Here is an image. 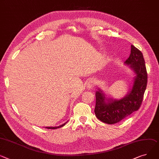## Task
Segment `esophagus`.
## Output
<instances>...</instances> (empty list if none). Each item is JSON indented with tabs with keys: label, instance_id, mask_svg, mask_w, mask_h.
I'll list each match as a JSON object with an SVG mask.
<instances>
[{
	"label": "esophagus",
	"instance_id": "34e87169",
	"mask_svg": "<svg viewBox=\"0 0 159 159\" xmlns=\"http://www.w3.org/2000/svg\"><path fill=\"white\" fill-rule=\"evenodd\" d=\"M95 86H96V83H95V82L94 80H91L89 81L88 84H87V86L89 88H94Z\"/></svg>",
	"mask_w": 159,
	"mask_h": 159
}]
</instances>
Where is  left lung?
Here are the masks:
<instances>
[{"label": "left lung", "mask_w": 159, "mask_h": 159, "mask_svg": "<svg viewBox=\"0 0 159 159\" xmlns=\"http://www.w3.org/2000/svg\"><path fill=\"white\" fill-rule=\"evenodd\" d=\"M125 63L130 65L136 74L133 87L127 96L122 100L110 99L106 102L102 91L100 90L95 94L94 113L97 118L105 123L112 125L120 122L132 112L139 110L143 102L148 75L142 52L132 45L130 54Z\"/></svg>", "instance_id": "8db88e82"}]
</instances>
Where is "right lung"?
Wrapping results in <instances>:
<instances>
[{"label": "right lung", "mask_w": 159, "mask_h": 159, "mask_svg": "<svg viewBox=\"0 0 159 159\" xmlns=\"http://www.w3.org/2000/svg\"><path fill=\"white\" fill-rule=\"evenodd\" d=\"M65 125V124H63V125H61V126H57V127H46L47 129H58V128H61V127H62V126H63Z\"/></svg>", "instance_id": "obj_1"}]
</instances>
